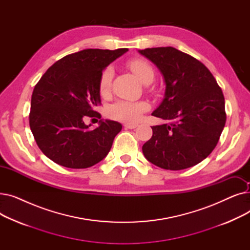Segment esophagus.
I'll return each mask as SVG.
<instances>
[{
	"instance_id": "obj_1",
	"label": "esophagus",
	"mask_w": 250,
	"mask_h": 250,
	"mask_svg": "<svg viewBox=\"0 0 250 250\" xmlns=\"http://www.w3.org/2000/svg\"><path fill=\"white\" fill-rule=\"evenodd\" d=\"M125 126L126 128H136V127L138 126V125H137V124H130V123H126V124H125Z\"/></svg>"
}]
</instances>
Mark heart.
Masks as SVG:
<instances>
[{
  "label": "heart",
  "mask_w": 250,
  "mask_h": 250,
  "mask_svg": "<svg viewBox=\"0 0 250 250\" xmlns=\"http://www.w3.org/2000/svg\"><path fill=\"white\" fill-rule=\"evenodd\" d=\"M126 65L143 83L152 82L154 78V70L151 64L142 59H134L127 62ZM114 71L112 67L105 68L99 78V92L102 96L107 95L112 86V79ZM149 105L144 102H130V101H118L112 104L107 110V114L114 120L135 123L140 120L143 112L148 110Z\"/></svg>",
  "instance_id": "obj_1"
}]
</instances>
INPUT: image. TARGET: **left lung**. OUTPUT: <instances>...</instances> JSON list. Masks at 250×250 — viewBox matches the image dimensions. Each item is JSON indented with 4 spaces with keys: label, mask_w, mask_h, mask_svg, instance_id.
<instances>
[{
    "label": "left lung",
    "mask_w": 250,
    "mask_h": 250,
    "mask_svg": "<svg viewBox=\"0 0 250 250\" xmlns=\"http://www.w3.org/2000/svg\"><path fill=\"white\" fill-rule=\"evenodd\" d=\"M138 51L164 78V98L152 115L169 122L152 126L144 156L167 170L199 164L217 146L226 123L225 99L216 79L204 63L174 47Z\"/></svg>",
    "instance_id": "left-lung-1"
}]
</instances>
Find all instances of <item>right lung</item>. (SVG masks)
<instances>
[{
	"instance_id": "add662e5",
	"label": "right lung",
	"mask_w": 250,
	"mask_h": 250,
	"mask_svg": "<svg viewBox=\"0 0 250 250\" xmlns=\"http://www.w3.org/2000/svg\"><path fill=\"white\" fill-rule=\"evenodd\" d=\"M88 48L65 56L51 65L35 85L29 114L30 129L42 152L63 167L82 169L109 153L123 125L100 120L90 129L85 118L101 117L99 78L107 65L127 51Z\"/></svg>"
}]
</instances>
